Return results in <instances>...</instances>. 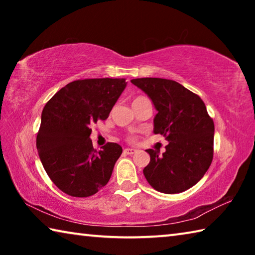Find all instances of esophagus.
Here are the masks:
<instances>
[{
    "mask_svg": "<svg viewBox=\"0 0 255 255\" xmlns=\"http://www.w3.org/2000/svg\"><path fill=\"white\" fill-rule=\"evenodd\" d=\"M124 153L125 154H128V155H131V154H135L136 153V149L135 148H125L124 149Z\"/></svg>",
    "mask_w": 255,
    "mask_h": 255,
    "instance_id": "34e87169",
    "label": "esophagus"
}]
</instances>
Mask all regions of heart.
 <instances>
[{"instance_id": "1", "label": "heart", "mask_w": 255, "mask_h": 255, "mask_svg": "<svg viewBox=\"0 0 255 255\" xmlns=\"http://www.w3.org/2000/svg\"><path fill=\"white\" fill-rule=\"evenodd\" d=\"M140 98H143V97H138V98H136V99H135V100H133V101H136V100H137V99H140ZM133 101H132V102H133Z\"/></svg>"}]
</instances>
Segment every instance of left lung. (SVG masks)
Returning a JSON list of instances; mask_svg holds the SVG:
<instances>
[{
  "instance_id": "8db88e82",
  "label": "left lung",
  "mask_w": 255,
  "mask_h": 255,
  "mask_svg": "<svg viewBox=\"0 0 255 255\" xmlns=\"http://www.w3.org/2000/svg\"><path fill=\"white\" fill-rule=\"evenodd\" d=\"M130 82L147 94L157 111L153 132L169 141L163 154L146 149L150 161L143 170L145 178L159 192H183L199 182L213 161V119L200 97L178 82L157 77Z\"/></svg>"
}]
</instances>
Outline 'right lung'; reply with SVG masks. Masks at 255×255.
I'll list each match as a JSON object with an SVG mask.
<instances>
[{
  "mask_svg": "<svg viewBox=\"0 0 255 255\" xmlns=\"http://www.w3.org/2000/svg\"><path fill=\"white\" fill-rule=\"evenodd\" d=\"M125 79H88L68 83L41 114L37 149L56 187L68 196L90 197L105 187L123 153L117 143L93 148L91 127L108 118L122 96Z\"/></svg>",
  "mask_w": 255,
  "mask_h": 255,
  "instance_id": "add662e5",
  "label": "right lung"
}]
</instances>
